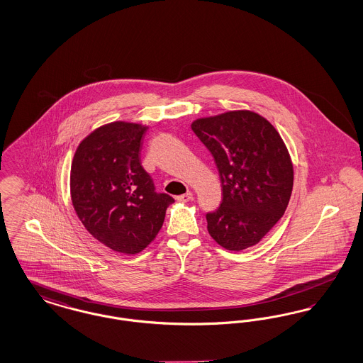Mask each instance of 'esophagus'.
I'll return each mask as SVG.
<instances>
[{
  "label": "esophagus",
  "instance_id": "34e87169",
  "mask_svg": "<svg viewBox=\"0 0 363 363\" xmlns=\"http://www.w3.org/2000/svg\"><path fill=\"white\" fill-rule=\"evenodd\" d=\"M191 199H193V193L188 191V193H185V194L178 196V197H177V201H179V203H189Z\"/></svg>",
  "mask_w": 363,
  "mask_h": 363
}]
</instances>
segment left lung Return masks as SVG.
Instances as JSON below:
<instances>
[{
  "mask_svg": "<svg viewBox=\"0 0 363 363\" xmlns=\"http://www.w3.org/2000/svg\"><path fill=\"white\" fill-rule=\"evenodd\" d=\"M191 129L213 156L222 182V204L207 213L209 235L233 252L259 243L293 191V162L283 138L250 110L199 118Z\"/></svg>",
  "mask_w": 363,
  "mask_h": 363,
  "instance_id": "obj_1",
  "label": "left lung"
}]
</instances>
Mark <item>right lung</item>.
I'll return each mask as SVG.
<instances>
[{
	"instance_id": "1",
	"label": "right lung",
	"mask_w": 363,
	"mask_h": 363,
	"mask_svg": "<svg viewBox=\"0 0 363 363\" xmlns=\"http://www.w3.org/2000/svg\"><path fill=\"white\" fill-rule=\"evenodd\" d=\"M148 126L116 121L91 132L70 167L72 204L86 231L114 252L136 255L154 241L174 199L157 193L140 162Z\"/></svg>"
}]
</instances>
